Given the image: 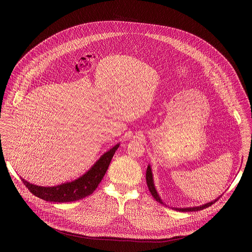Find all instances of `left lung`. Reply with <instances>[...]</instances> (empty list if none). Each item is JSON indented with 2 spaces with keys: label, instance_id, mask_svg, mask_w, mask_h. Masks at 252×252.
<instances>
[{
  "label": "left lung",
  "instance_id": "left-lung-1",
  "mask_svg": "<svg viewBox=\"0 0 252 252\" xmlns=\"http://www.w3.org/2000/svg\"><path fill=\"white\" fill-rule=\"evenodd\" d=\"M147 184H148V187H149V189H150V191H151V193H152V195L154 196V198L158 201V202H159V203H162V201H161V199L159 198V196H158V192H157V190H156V189H155V186H154V181H153V173H152V168H151V166L149 165L148 166V169H147ZM219 200V198L218 199H215V200H213V201H211V202H209V203H206V204H204V205H201V206H197V207H189V208H175L176 210H178V211H197V210H201V209H204V208H206V207H209V206H211L213 203H215V201H218Z\"/></svg>",
  "mask_w": 252,
  "mask_h": 252
}]
</instances>
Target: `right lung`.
Returning <instances> with one entry per match:
<instances>
[{
  "instance_id": "add662e5",
  "label": "right lung",
  "mask_w": 252,
  "mask_h": 252,
  "mask_svg": "<svg viewBox=\"0 0 252 252\" xmlns=\"http://www.w3.org/2000/svg\"><path fill=\"white\" fill-rule=\"evenodd\" d=\"M118 148L119 145L114 147L109 152H106L88 172L71 183H66L58 187L45 188L32 185L23 178L22 182L33 195L46 201L69 202L82 199L88 195H91L95 190L98 184L101 182L103 175L105 174Z\"/></svg>"
}]
</instances>
